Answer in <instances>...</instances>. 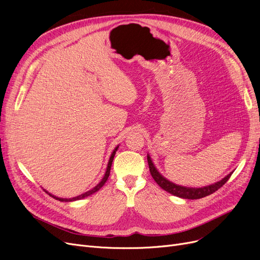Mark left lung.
I'll use <instances>...</instances> for the list:
<instances>
[{"mask_svg": "<svg viewBox=\"0 0 260 260\" xmlns=\"http://www.w3.org/2000/svg\"><path fill=\"white\" fill-rule=\"evenodd\" d=\"M147 162H148V167H149V172L155 180V182L158 184L162 190L167 191L168 193L178 196V198L181 199H185V200H199L202 198H205L207 195H210L214 192H216L218 188L221 187L229 178L231 177L232 172H230L229 175L225 176L223 179H221L218 182L210 184L207 186H203V187H188V186H182V185H178L174 182H171L168 179L165 178L160 172L157 170L155 167L154 162L152 161L151 156L147 154Z\"/></svg>", "mask_w": 260, "mask_h": 260, "instance_id": "left-lung-1", "label": "left lung"}]
</instances>
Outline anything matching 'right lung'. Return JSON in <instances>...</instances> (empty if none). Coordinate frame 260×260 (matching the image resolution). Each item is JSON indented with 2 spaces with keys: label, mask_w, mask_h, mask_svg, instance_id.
<instances>
[{
  "label": "right lung",
  "mask_w": 260,
  "mask_h": 260,
  "mask_svg": "<svg viewBox=\"0 0 260 260\" xmlns=\"http://www.w3.org/2000/svg\"><path fill=\"white\" fill-rule=\"evenodd\" d=\"M118 147H119V145H117V146L115 147V149L113 151V153H112L111 157H109V160H108L107 167H106V171H105V175H104L103 179H102V180L100 181V182H99V184H96L95 186H94V187L92 188V190H90V191H88V192H85V193H83V194H81V195H78V196H76V198H72V199H62V198H57V196H55V195L51 194L50 192H48L46 190H44V191H45L46 193H48L50 196H52V198H54L55 200L60 201V202H75V201H79V200H82V199H84V198H88V196L92 195L93 193L98 192V191L100 190V188L105 184V182H106L107 179H108V177H109V174H111V167H112V164H113V159H114V156H115V154H116V152H117Z\"/></svg>",
  "instance_id": "obj_1"
}]
</instances>
